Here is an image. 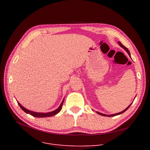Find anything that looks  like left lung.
I'll use <instances>...</instances> for the list:
<instances>
[{
  "label": "left lung",
  "mask_w": 150,
  "mask_h": 150,
  "mask_svg": "<svg viewBox=\"0 0 150 150\" xmlns=\"http://www.w3.org/2000/svg\"><path fill=\"white\" fill-rule=\"evenodd\" d=\"M118 44H119V45H120V47H122L123 49H124L127 52V53H128V54H129V56L131 57V54H130V52H129V50L127 48V47H125L120 42H118ZM132 103H132L127 108H126L125 110H123V111H122V112H119V113H117V114H111V115H107V114H102V113H101V112H97V114H98L99 115H103V116H105V117H114V116H115V115H119V114H122V113H123V112H125L126 111H127V110L130 107V106L131 105V104Z\"/></svg>",
  "instance_id": "left-lung-1"
}]
</instances>
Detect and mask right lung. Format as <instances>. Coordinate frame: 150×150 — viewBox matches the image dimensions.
<instances>
[{
  "label": "right lung",
  "mask_w": 150,
  "mask_h": 150,
  "mask_svg": "<svg viewBox=\"0 0 150 150\" xmlns=\"http://www.w3.org/2000/svg\"><path fill=\"white\" fill-rule=\"evenodd\" d=\"M64 100H62V101L61 102V103L60 105V106L58 107V109H57L56 110H54V111H52V112H46V113H41V112H34V111H30V110L25 108L23 106H22L19 102L18 101V103L19 105V106H20V108L23 110V111H24L25 112H26L27 114H29L30 115H31L33 117H52V116H53L54 115H56L57 114H58L61 110V108H62V106L63 105V103H64Z\"/></svg>",
  "instance_id": "1"
}]
</instances>
